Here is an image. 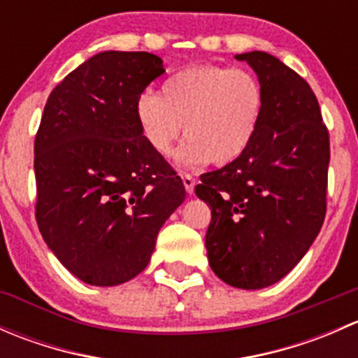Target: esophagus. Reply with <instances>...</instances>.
<instances>
[{
  "mask_svg": "<svg viewBox=\"0 0 358 358\" xmlns=\"http://www.w3.org/2000/svg\"><path fill=\"white\" fill-rule=\"evenodd\" d=\"M182 180H183V185H185V190L189 194H194V187H196V180H194V176L190 175V173H182Z\"/></svg>",
  "mask_w": 358,
  "mask_h": 358,
  "instance_id": "obj_1",
  "label": "esophagus"
}]
</instances>
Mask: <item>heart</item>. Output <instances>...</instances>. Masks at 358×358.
Returning <instances> with one entry per match:
<instances>
[{
  "label": "heart",
  "instance_id": "b5f03b06",
  "mask_svg": "<svg viewBox=\"0 0 358 358\" xmlns=\"http://www.w3.org/2000/svg\"><path fill=\"white\" fill-rule=\"evenodd\" d=\"M265 93L251 71L196 66L169 76L161 95L142 93L135 103L140 131L154 152L168 156L185 131L178 161L223 166L243 156L258 133Z\"/></svg>",
  "mask_w": 358,
  "mask_h": 358
}]
</instances>
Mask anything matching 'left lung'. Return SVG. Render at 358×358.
<instances>
[{
  "label": "left lung",
  "instance_id": "obj_1",
  "mask_svg": "<svg viewBox=\"0 0 358 358\" xmlns=\"http://www.w3.org/2000/svg\"><path fill=\"white\" fill-rule=\"evenodd\" d=\"M265 93L246 152L201 175L196 194L211 209L209 266L234 287L262 289L291 272L320 232L327 209L329 131L308 83L265 52L237 55Z\"/></svg>",
  "mask_w": 358,
  "mask_h": 358
}]
</instances>
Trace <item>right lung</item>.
Masks as SVG:
<instances>
[{
  "instance_id": "obj_1",
  "label": "right lung",
  "mask_w": 358,
  "mask_h": 358,
  "mask_svg": "<svg viewBox=\"0 0 358 358\" xmlns=\"http://www.w3.org/2000/svg\"><path fill=\"white\" fill-rule=\"evenodd\" d=\"M164 74L147 52H102L53 88L34 138L36 222L71 273L117 286L150 262L185 187L140 131L135 103Z\"/></svg>"
}]
</instances>
